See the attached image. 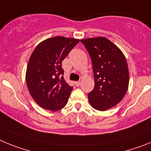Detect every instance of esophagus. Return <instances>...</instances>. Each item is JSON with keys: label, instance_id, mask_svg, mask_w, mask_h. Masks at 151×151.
<instances>
[{"label": "esophagus", "instance_id": "1", "mask_svg": "<svg viewBox=\"0 0 151 151\" xmlns=\"http://www.w3.org/2000/svg\"><path fill=\"white\" fill-rule=\"evenodd\" d=\"M81 81H77V82H75V85L77 86H79L81 85Z\"/></svg>", "mask_w": 151, "mask_h": 151}]
</instances>
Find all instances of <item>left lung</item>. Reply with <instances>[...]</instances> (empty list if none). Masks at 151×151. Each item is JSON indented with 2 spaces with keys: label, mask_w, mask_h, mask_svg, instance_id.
<instances>
[{
  "label": "left lung",
  "mask_w": 151,
  "mask_h": 151,
  "mask_svg": "<svg viewBox=\"0 0 151 151\" xmlns=\"http://www.w3.org/2000/svg\"><path fill=\"white\" fill-rule=\"evenodd\" d=\"M92 64L95 87L88 93L90 105L104 111L122 101L129 87V68L122 51L104 37L81 40Z\"/></svg>",
  "instance_id": "1"
}]
</instances>
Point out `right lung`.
Returning <instances> with one entry per match:
<instances>
[{
    "label": "right lung",
    "mask_w": 151,
    "mask_h": 151,
    "mask_svg": "<svg viewBox=\"0 0 151 151\" xmlns=\"http://www.w3.org/2000/svg\"><path fill=\"white\" fill-rule=\"evenodd\" d=\"M79 42L55 37L39 43L32 52L25 79L30 94L41 108L56 111L67 104L73 87L64 79L62 62Z\"/></svg>",
    "instance_id": "1"
}]
</instances>
